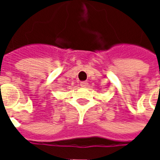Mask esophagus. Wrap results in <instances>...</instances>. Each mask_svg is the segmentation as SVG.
Instances as JSON below:
<instances>
[{"label":"esophagus","instance_id":"1","mask_svg":"<svg viewBox=\"0 0 160 160\" xmlns=\"http://www.w3.org/2000/svg\"><path fill=\"white\" fill-rule=\"evenodd\" d=\"M88 86V83H87V81H82V82H80V87H87Z\"/></svg>","mask_w":160,"mask_h":160}]
</instances>
